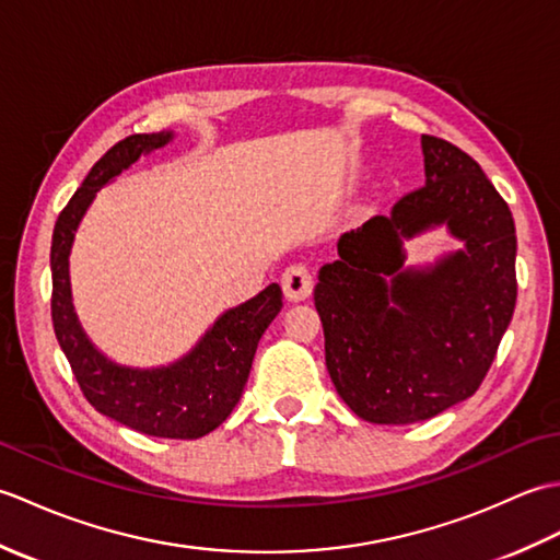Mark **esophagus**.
I'll use <instances>...</instances> for the list:
<instances>
[{
  "label": "esophagus",
  "mask_w": 560,
  "mask_h": 560,
  "mask_svg": "<svg viewBox=\"0 0 560 560\" xmlns=\"http://www.w3.org/2000/svg\"><path fill=\"white\" fill-rule=\"evenodd\" d=\"M313 287H315L313 271L305 265H291V267H287V271L281 273L283 295H287V299L293 303L305 301L307 295L313 293Z\"/></svg>",
  "instance_id": "obj_1"
}]
</instances>
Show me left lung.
<instances>
[{
	"instance_id": "left-lung-1",
	"label": "left lung",
	"mask_w": 560,
	"mask_h": 560,
	"mask_svg": "<svg viewBox=\"0 0 560 560\" xmlns=\"http://www.w3.org/2000/svg\"><path fill=\"white\" fill-rule=\"evenodd\" d=\"M425 185L389 217L343 233L315 307L331 383L363 421L433 419L483 383L517 301L515 221L481 165L421 137ZM447 224L465 243L433 268L402 267L400 237Z\"/></svg>"
}]
</instances>
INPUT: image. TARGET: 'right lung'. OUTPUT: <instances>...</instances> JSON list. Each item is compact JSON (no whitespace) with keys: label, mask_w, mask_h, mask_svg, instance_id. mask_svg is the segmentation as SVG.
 <instances>
[{"label":"right lung","mask_w":560,"mask_h":560,"mask_svg":"<svg viewBox=\"0 0 560 560\" xmlns=\"http://www.w3.org/2000/svg\"><path fill=\"white\" fill-rule=\"evenodd\" d=\"M171 139L173 132L132 135L93 165L55 223L50 305L55 337L93 409L153 438L195 440L219 428L241 399L257 343L283 305L279 283H269L255 299L223 313L185 359L151 371L105 359L83 335L69 289V249L93 197L141 153L161 149Z\"/></svg>","instance_id":"obj_1"}]
</instances>
